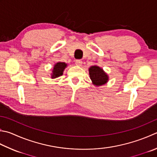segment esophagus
Here are the masks:
<instances>
[{
	"label": "esophagus",
	"instance_id": "esophagus-1",
	"mask_svg": "<svg viewBox=\"0 0 157 157\" xmlns=\"http://www.w3.org/2000/svg\"><path fill=\"white\" fill-rule=\"evenodd\" d=\"M75 64L78 66H81L82 64V61L81 60H75Z\"/></svg>",
	"mask_w": 157,
	"mask_h": 157
}]
</instances>
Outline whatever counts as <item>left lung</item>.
Here are the masks:
<instances>
[{
	"label": "left lung",
	"instance_id": "left-lung-1",
	"mask_svg": "<svg viewBox=\"0 0 157 157\" xmlns=\"http://www.w3.org/2000/svg\"><path fill=\"white\" fill-rule=\"evenodd\" d=\"M89 75L93 84L96 86L105 84L108 80V76L99 67L92 66L90 67Z\"/></svg>",
	"mask_w": 157,
	"mask_h": 157
}]
</instances>
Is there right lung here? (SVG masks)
<instances>
[{
  "label": "right lung",
  "mask_w": 157,
  "mask_h": 157,
  "mask_svg": "<svg viewBox=\"0 0 157 157\" xmlns=\"http://www.w3.org/2000/svg\"><path fill=\"white\" fill-rule=\"evenodd\" d=\"M67 67V64L64 63H58L54 65L52 71V78H56L63 75V71Z\"/></svg>",
  "instance_id": "1"
}]
</instances>
